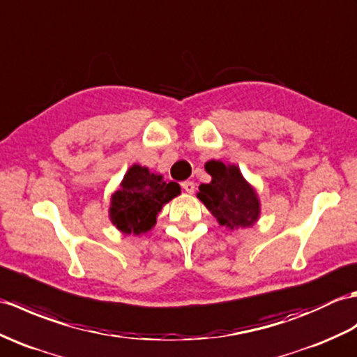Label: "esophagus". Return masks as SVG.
I'll use <instances>...</instances> for the list:
<instances>
[{
    "label": "esophagus",
    "mask_w": 357,
    "mask_h": 357,
    "mask_svg": "<svg viewBox=\"0 0 357 357\" xmlns=\"http://www.w3.org/2000/svg\"><path fill=\"white\" fill-rule=\"evenodd\" d=\"M181 185H182V188L185 190L187 193H193L195 192V182L193 181H184Z\"/></svg>",
    "instance_id": "obj_1"
}]
</instances>
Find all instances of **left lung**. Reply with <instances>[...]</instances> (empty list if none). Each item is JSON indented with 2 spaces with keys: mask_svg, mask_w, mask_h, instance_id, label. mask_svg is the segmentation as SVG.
<instances>
[{
  "mask_svg": "<svg viewBox=\"0 0 357 357\" xmlns=\"http://www.w3.org/2000/svg\"><path fill=\"white\" fill-rule=\"evenodd\" d=\"M205 170L213 176L210 184L199 185L197 197L222 227L246 228L259 219L260 204L254 188L243 179L236 165L208 161Z\"/></svg>",
  "mask_w": 357,
  "mask_h": 357,
  "instance_id": "1",
  "label": "left lung"
}]
</instances>
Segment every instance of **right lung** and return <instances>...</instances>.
<instances>
[{"mask_svg": "<svg viewBox=\"0 0 357 357\" xmlns=\"http://www.w3.org/2000/svg\"><path fill=\"white\" fill-rule=\"evenodd\" d=\"M179 193L181 187L176 182H164L162 176L135 164L112 195L111 220L126 234L146 233L155 225L161 206Z\"/></svg>", "mask_w": 357, "mask_h": 357, "instance_id": "1", "label": "right lung"}]
</instances>
